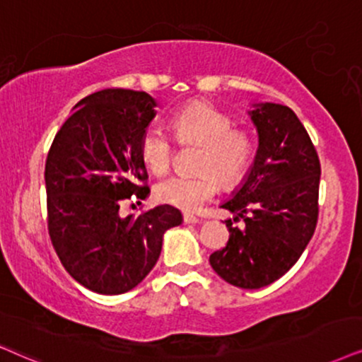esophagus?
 <instances>
[{
  "label": "esophagus",
  "instance_id": "esophagus-1",
  "mask_svg": "<svg viewBox=\"0 0 362 362\" xmlns=\"http://www.w3.org/2000/svg\"><path fill=\"white\" fill-rule=\"evenodd\" d=\"M184 222L185 223H199L200 218L195 217V215H192V214H184Z\"/></svg>",
  "mask_w": 362,
  "mask_h": 362
}]
</instances>
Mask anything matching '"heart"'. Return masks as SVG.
Here are the masks:
<instances>
[{
    "instance_id": "b5f03b06",
    "label": "heart",
    "mask_w": 362,
    "mask_h": 362,
    "mask_svg": "<svg viewBox=\"0 0 362 362\" xmlns=\"http://www.w3.org/2000/svg\"><path fill=\"white\" fill-rule=\"evenodd\" d=\"M178 139L204 145L200 175L175 173L157 185L162 202L182 210H195L207 202L218 190V177L226 184H235L244 177L254 157V139L240 128H232V118L218 108L204 102L187 105L173 117ZM140 155L153 173H165L173 157V141L165 130L148 127L140 140Z\"/></svg>"
}]
</instances>
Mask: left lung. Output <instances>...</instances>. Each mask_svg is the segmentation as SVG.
Here are the masks:
<instances>
[{"mask_svg":"<svg viewBox=\"0 0 362 362\" xmlns=\"http://www.w3.org/2000/svg\"><path fill=\"white\" fill-rule=\"evenodd\" d=\"M257 152L242 184L221 207L244 218L228 227V242L210 255L223 281L260 289L282 277L299 260L317 223L321 163L313 141L289 107L252 103Z\"/></svg>","mask_w":362,"mask_h":362,"instance_id":"obj_1","label":"left lung"}]
</instances>
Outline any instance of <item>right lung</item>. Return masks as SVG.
Returning a JSON list of instances; mask_svg holds the SVG:
<instances>
[{"instance_id":"add662e5","label":"right lung","mask_w":362,"mask_h":362,"mask_svg":"<svg viewBox=\"0 0 362 362\" xmlns=\"http://www.w3.org/2000/svg\"><path fill=\"white\" fill-rule=\"evenodd\" d=\"M155 107L145 91H97L75 105L48 152L49 239L66 272L98 294L139 286L157 264L163 234L184 221L167 204L139 217L120 215L122 200L150 194L140 140Z\"/></svg>"}]
</instances>
